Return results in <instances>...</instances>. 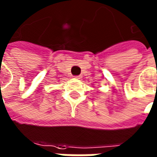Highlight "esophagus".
<instances>
[{"mask_svg":"<svg viewBox=\"0 0 157 157\" xmlns=\"http://www.w3.org/2000/svg\"><path fill=\"white\" fill-rule=\"evenodd\" d=\"M75 78L81 79V78H82V76H81V75H76V76H75Z\"/></svg>","mask_w":157,"mask_h":157,"instance_id":"1","label":"esophagus"}]
</instances>
